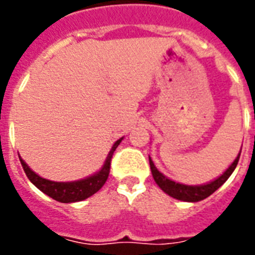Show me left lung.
<instances>
[{
    "mask_svg": "<svg viewBox=\"0 0 255 255\" xmlns=\"http://www.w3.org/2000/svg\"><path fill=\"white\" fill-rule=\"evenodd\" d=\"M241 155V152H240ZM240 155L237 156V159L234 160L233 164L230 165L228 169L225 170V173L220 176L218 178H216L214 181L206 184V185H184V184H178L176 181H172L168 177H165L163 173H160L157 168L155 167V164L149 157V165H151V172L152 176L155 178L156 184L161 188V189L165 192L167 194H169L170 197L177 198V200H181V201H188V202H197L201 201L204 198L209 197L210 194L214 193L216 190L220 188V186L224 184V182L230 177V174L233 173V170L236 169L238 164V160H240Z\"/></svg>",
    "mask_w": 255,
    "mask_h": 255,
    "instance_id": "obj_1",
    "label": "left lung"
}]
</instances>
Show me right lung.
<instances>
[{"label": "right lung", "instance_id": "1", "mask_svg": "<svg viewBox=\"0 0 255 255\" xmlns=\"http://www.w3.org/2000/svg\"><path fill=\"white\" fill-rule=\"evenodd\" d=\"M120 141H122V139H119L115 144H114V147H112V149L110 151V153H108L107 160H106L103 168H102L98 173L91 176V177L85 178V180H79V181H50V180L39 177L37 173H34L33 170L26 165V163L23 160H21L22 168L25 170L27 178L33 182L34 185L37 186L38 189L42 190L43 193L50 196V197L54 198V200H57V201L69 204V202H77L82 201V200H86L87 197H90V196H92L94 193H96V192L104 185V182L107 181L108 174H110L112 155H114V152H115V149L120 144Z\"/></svg>", "mask_w": 255, "mask_h": 255}]
</instances>
